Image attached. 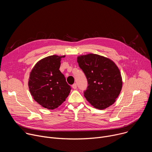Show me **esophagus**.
Masks as SVG:
<instances>
[{"label":"esophagus","instance_id":"34e87169","mask_svg":"<svg viewBox=\"0 0 152 152\" xmlns=\"http://www.w3.org/2000/svg\"><path fill=\"white\" fill-rule=\"evenodd\" d=\"M72 88L73 89H76L77 88V84L76 83H74L73 85H72Z\"/></svg>","mask_w":152,"mask_h":152}]
</instances>
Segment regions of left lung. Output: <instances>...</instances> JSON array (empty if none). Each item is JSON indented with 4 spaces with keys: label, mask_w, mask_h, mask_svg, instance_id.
Listing matches in <instances>:
<instances>
[{
    "label": "left lung",
    "mask_w": 152,
    "mask_h": 152,
    "mask_svg": "<svg viewBox=\"0 0 152 152\" xmlns=\"http://www.w3.org/2000/svg\"><path fill=\"white\" fill-rule=\"evenodd\" d=\"M79 67L88 80L84 96L95 108L104 110L116 101L122 88L119 69L111 59L90 53L77 57Z\"/></svg>",
    "instance_id": "obj_1"
}]
</instances>
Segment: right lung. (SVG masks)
<instances>
[{"label": "right lung", "instance_id": "1", "mask_svg": "<svg viewBox=\"0 0 152 152\" xmlns=\"http://www.w3.org/2000/svg\"><path fill=\"white\" fill-rule=\"evenodd\" d=\"M65 56L54 55L39 60L29 75L28 86L31 96L38 104L48 110L60 106L72 89L59 70L61 58Z\"/></svg>", "mask_w": 152, "mask_h": 152}]
</instances>
